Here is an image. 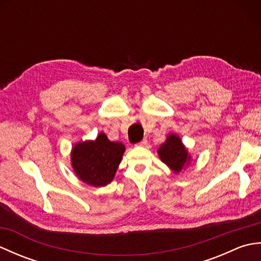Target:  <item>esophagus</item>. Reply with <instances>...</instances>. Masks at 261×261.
<instances>
[{
  "label": "esophagus",
  "mask_w": 261,
  "mask_h": 261,
  "mask_svg": "<svg viewBox=\"0 0 261 261\" xmlns=\"http://www.w3.org/2000/svg\"><path fill=\"white\" fill-rule=\"evenodd\" d=\"M147 143H148V141H147L146 139H143V140H141L139 143H138V146H140V147H145V146H147Z\"/></svg>",
  "instance_id": "1"
}]
</instances>
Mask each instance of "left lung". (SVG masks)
I'll use <instances>...</instances> for the list:
<instances>
[{
    "label": "left lung",
    "mask_w": 261,
    "mask_h": 261,
    "mask_svg": "<svg viewBox=\"0 0 261 261\" xmlns=\"http://www.w3.org/2000/svg\"><path fill=\"white\" fill-rule=\"evenodd\" d=\"M158 154L162 162L178 174L191 163L188 150L182 145L180 138L176 135H169L162 146L158 148Z\"/></svg>",
    "instance_id": "1"
}]
</instances>
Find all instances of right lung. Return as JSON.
I'll return each mask as SVG.
<instances>
[{"label": "right lung", "instance_id": "right-lung-1", "mask_svg": "<svg viewBox=\"0 0 261 261\" xmlns=\"http://www.w3.org/2000/svg\"><path fill=\"white\" fill-rule=\"evenodd\" d=\"M124 151L123 143L110 141L101 132L95 140L76 143L70 154L71 166L82 181L105 186L113 180Z\"/></svg>", "mask_w": 261, "mask_h": 261}]
</instances>
